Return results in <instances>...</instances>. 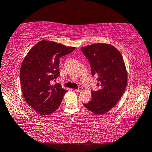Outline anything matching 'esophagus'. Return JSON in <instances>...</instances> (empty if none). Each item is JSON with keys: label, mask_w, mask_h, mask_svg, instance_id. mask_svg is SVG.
<instances>
[{"label": "esophagus", "mask_w": 152, "mask_h": 152, "mask_svg": "<svg viewBox=\"0 0 152 152\" xmlns=\"http://www.w3.org/2000/svg\"><path fill=\"white\" fill-rule=\"evenodd\" d=\"M82 87H79L78 89H74V91H76V92H80V91H82Z\"/></svg>", "instance_id": "esophagus-1"}]
</instances>
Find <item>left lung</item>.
<instances>
[{"label":"left lung","mask_w":152,"mask_h":152,"mask_svg":"<svg viewBox=\"0 0 152 152\" xmlns=\"http://www.w3.org/2000/svg\"><path fill=\"white\" fill-rule=\"evenodd\" d=\"M89 61L91 74L97 81V90L83 106L96 115L104 114L115 105L125 92L127 74L120 52L108 44H94L81 48Z\"/></svg>","instance_id":"8db88e82"}]
</instances>
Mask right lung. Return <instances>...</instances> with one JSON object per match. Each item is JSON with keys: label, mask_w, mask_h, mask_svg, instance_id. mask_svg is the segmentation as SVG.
Returning a JSON list of instances; mask_svg holds the SVG:
<instances>
[{"label": "right lung", "mask_w": 152, "mask_h": 152, "mask_svg": "<svg viewBox=\"0 0 152 152\" xmlns=\"http://www.w3.org/2000/svg\"><path fill=\"white\" fill-rule=\"evenodd\" d=\"M75 48L42 40L25 57L20 69L23 95L38 114L49 115L59 107L66 90L59 83L51 86V82L59 76V58Z\"/></svg>", "instance_id": "right-lung-1"}]
</instances>
